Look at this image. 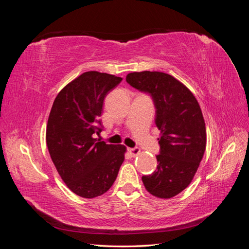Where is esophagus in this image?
Masks as SVG:
<instances>
[{
  "label": "esophagus",
  "instance_id": "34e87169",
  "mask_svg": "<svg viewBox=\"0 0 249 249\" xmlns=\"http://www.w3.org/2000/svg\"><path fill=\"white\" fill-rule=\"evenodd\" d=\"M127 152L130 153V155L132 157H136L140 154V149L138 147H130V148H127Z\"/></svg>",
  "mask_w": 249,
  "mask_h": 249
}]
</instances>
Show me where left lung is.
Masks as SVG:
<instances>
[{
  "instance_id": "obj_1",
  "label": "left lung",
  "mask_w": 249,
  "mask_h": 249,
  "mask_svg": "<svg viewBox=\"0 0 249 249\" xmlns=\"http://www.w3.org/2000/svg\"><path fill=\"white\" fill-rule=\"evenodd\" d=\"M141 92L149 93L160 130L157 169L143 176L145 189L159 198H171L189 186L207 144L206 124L199 104L183 83L165 72H131L125 78Z\"/></svg>"
}]
</instances>
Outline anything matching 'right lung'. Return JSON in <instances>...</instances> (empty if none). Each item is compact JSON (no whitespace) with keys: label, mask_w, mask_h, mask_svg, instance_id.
Listing matches in <instances>:
<instances>
[{"label":"right lung","mask_w":249,"mask_h":249,"mask_svg":"<svg viewBox=\"0 0 249 249\" xmlns=\"http://www.w3.org/2000/svg\"><path fill=\"white\" fill-rule=\"evenodd\" d=\"M123 78L86 71L58 93L47 125V145L58 173L70 189L84 198L107 192L124 160L125 146L96 140L106 95Z\"/></svg>","instance_id":"1"}]
</instances>
